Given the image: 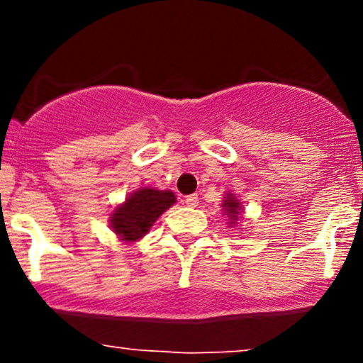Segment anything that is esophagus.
<instances>
[{"label":"esophagus","instance_id":"34e87169","mask_svg":"<svg viewBox=\"0 0 363 363\" xmlns=\"http://www.w3.org/2000/svg\"><path fill=\"white\" fill-rule=\"evenodd\" d=\"M182 203H184L186 206H191V208L198 206V196H196V194H189V196H186V198L182 199Z\"/></svg>","mask_w":363,"mask_h":363}]
</instances>
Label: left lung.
<instances>
[{"label": "left lung", "instance_id": "obj_1", "mask_svg": "<svg viewBox=\"0 0 363 363\" xmlns=\"http://www.w3.org/2000/svg\"><path fill=\"white\" fill-rule=\"evenodd\" d=\"M222 206H223L225 215L228 216V223L235 225L237 220H239L240 211H242V205H240L239 199H237L234 194L227 193V196H225V199L222 203Z\"/></svg>", "mask_w": 363, "mask_h": 363}]
</instances>
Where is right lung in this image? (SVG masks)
<instances>
[{"label":"right lung","instance_id":"1","mask_svg":"<svg viewBox=\"0 0 363 363\" xmlns=\"http://www.w3.org/2000/svg\"><path fill=\"white\" fill-rule=\"evenodd\" d=\"M176 203L172 191L143 187L135 191L111 213V228L124 242H136L145 237L158 216Z\"/></svg>","mask_w":363,"mask_h":363}]
</instances>
